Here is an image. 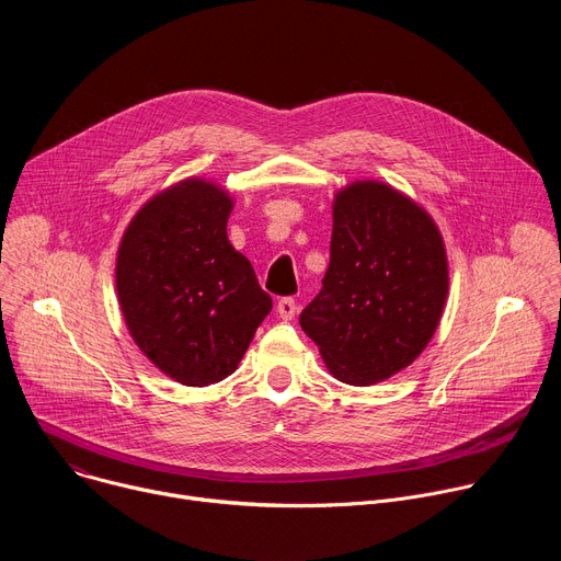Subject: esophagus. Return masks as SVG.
<instances>
[{
  "label": "esophagus",
  "instance_id": "1",
  "mask_svg": "<svg viewBox=\"0 0 561 561\" xmlns=\"http://www.w3.org/2000/svg\"><path fill=\"white\" fill-rule=\"evenodd\" d=\"M277 312H279L282 319H286V322H288V319H293L295 312H297V301L293 297H282L277 301Z\"/></svg>",
  "mask_w": 561,
  "mask_h": 561
}]
</instances>
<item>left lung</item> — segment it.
I'll return each instance as SVG.
<instances>
[{
	"instance_id": "left-lung-1",
	"label": "left lung",
	"mask_w": 561,
	"mask_h": 561,
	"mask_svg": "<svg viewBox=\"0 0 561 561\" xmlns=\"http://www.w3.org/2000/svg\"><path fill=\"white\" fill-rule=\"evenodd\" d=\"M446 293L448 262L431 215L381 182H355L335 197L331 264L299 327L337 379L368 386L426 348Z\"/></svg>"
}]
</instances>
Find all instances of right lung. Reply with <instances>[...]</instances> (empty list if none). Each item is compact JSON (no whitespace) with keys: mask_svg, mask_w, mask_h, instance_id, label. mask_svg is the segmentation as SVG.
I'll return each mask as SVG.
<instances>
[{"mask_svg":"<svg viewBox=\"0 0 561 561\" xmlns=\"http://www.w3.org/2000/svg\"><path fill=\"white\" fill-rule=\"evenodd\" d=\"M230 210L221 188L186 180L154 195L119 244L115 279L128 331L184 386L234 373L273 308L251 262L228 242Z\"/></svg>","mask_w":561,"mask_h":561,"instance_id":"add662e5","label":"right lung"}]
</instances>
